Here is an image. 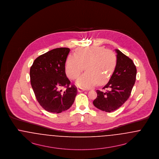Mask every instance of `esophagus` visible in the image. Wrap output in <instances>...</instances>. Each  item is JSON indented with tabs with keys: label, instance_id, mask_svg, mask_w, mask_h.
Segmentation results:
<instances>
[{
	"label": "esophagus",
	"instance_id": "1",
	"mask_svg": "<svg viewBox=\"0 0 159 159\" xmlns=\"http://www.w3.org/2000/svg\"><path fill=\"white\" fill-rule=\"evenodd\" d=\"M77 91H78L79 92H82L84 91V89H83L82 88H78V89H77Z\"/></svg>",
	"mask_w": 159,
	"mask_h": 159
}]
</instances>
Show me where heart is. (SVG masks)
I'll use <instances>...</instances> for the list:
<instances>
[{
  "label": "heart",
  "mask_w": 159,
  "mask_h": 159,
  "mask_svg": "<svg viewBox=\"0 0 159 159\" xmlns=\"http://www.w3.org/2000/svg\"><path fill=\"white\" fill-rule=\"evenodd\" d=\"M117 64V57L111 51L102 47H83L70 54L66 63L68 77L76 79L84 68L86 71L76 82L79 87L89 88L96 83L104 84L113 75Z\"/></svg>",
  "instance_id": "1"
}]
</instances>
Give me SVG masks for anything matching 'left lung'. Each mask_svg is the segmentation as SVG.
<instances>
[{
  "mask_svg": "<svg viewBox=\"0 0 159 159\" xmlns=\"http://www.w3.org/2000/svg\"><path fill=\"white\" fill-rule=\"evenodd\" d=\"M117 64L109 82L103 89L97 90V97L93 101L95 107L106 112H112L128 99L135 82L136 66L132 60L117 49Z\"/></svg>",
  "mask_w": 159,
  "mask_h": 159,
  "instance_id": "8db88e82",
  "label": "left lung"
}]
</instances>
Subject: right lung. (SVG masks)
I'll return each mask as SVG.
<instances>
[{
	"label": "right lung",
	"instance_id": "1",
	"mask_svg": "<svg viewBox=\"0 0 159 159\" xmlns=\"http://www.w3.org/2000/svg\"><path fill=\"white\" fill-rule=\"evenodd\" d=\"M70 49H53L34 61L30 71L31 87L39 103L50 113H60L73 105L77 88L70 86L65 65ZM66 87V91L61 88Z\"/></svg>",
	"mask_w": 159,
	"mask_h": 159
}]
</instances>
